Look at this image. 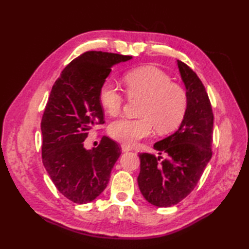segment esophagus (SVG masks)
I'll use <instances>...</instances> for the list:
<instances>
[{
    "instance_id": "34e87169",
    "label": "esophagus",
    "mask_w": 249,
    "mask_h": 249,
    "mask_svg": "<svg viewBox=\"0 0 249 249\" xmlns=\"http://www.w3.org/2000/svg\"><path fill=\"white\" fill-rule=\"evenodd\" d=\"M121 149H122V152H128V151H130L131 150V147L130 146H128V145H126V144H122L121 145Z\"/></svg>"
}]
</instances>
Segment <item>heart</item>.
<instances>
[{
	"instance_id": "obj_1",
	"label": "heart",
	"mask_w": 249,
	"mask_h": 249,
	"mask_svg": "<svg viewBox=\"0 0 249 249\" xmlns=\"http://www.w3.org/2000/svg\"><path fill=\"white\" fill-rule=\"evenodd\" d=\"M125 93L130 99H141L140 118H120L109 126V134L124 144H135L149 137L153 129L170 133L182 123L188 107L185 89L166 72L153 66H142L127 71L123 77ZM99 102L106 112L115 115L123 107V94L111 82L99 89Z\"/></svg>"
}]
</instances>
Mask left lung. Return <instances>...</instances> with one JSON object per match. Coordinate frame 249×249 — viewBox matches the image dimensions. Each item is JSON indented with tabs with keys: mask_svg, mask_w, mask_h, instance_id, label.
Listing matches in <instances>:
<instances>
[{
	"mask_svg": "<svg viewBox=\"0 0 249 249\" xmlns=\"http://www.w3.org/2000/svg\"><path fill=\"white\" fill-rule=\"evenodd\" d=\"M186 87L188 107L173 135L156 142L158 154L140 153L138 185L147 202L166 208L178 203L197 186L212 157L213 110L209 95L192 68L178 60Z\"/></svg>",
	"mask_w": 249,
	"mask_h": 249,
	"instance_id": "1",
	"label": "left lung"
}]
</instances>
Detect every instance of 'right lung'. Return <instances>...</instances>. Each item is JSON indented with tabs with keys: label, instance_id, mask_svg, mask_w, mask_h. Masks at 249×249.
<instances>
[{
	"label": "right lung",
	"instance_id": "right-lung-1",
	"mask_svg": "<svg viewBox=\"0 0 249 249\" xmlns=\"http://www.w3.org/2000/svg\"><path fill=\"white\" fill-rule=\"evenodd\" d=\"M130 55L87 51L72 60L56 79L41 119V157L56 189L83 204L104 192L121 146L104 136L97 147L84 149L93 126L105 123L99 89L111 68Z\"/></svg>",
	"mask_w": 249,
	"mask_h": 249
}]
</instances>
